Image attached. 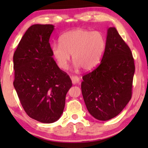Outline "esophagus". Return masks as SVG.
I'll use <instances>...</instances> for the list:
<instances>
[{
    "mask_svg": "<svg viewBox=\"0 0 148 148\" xmlns=\"http://www.w3.org/2000/svg\"><path fill=\"white\" fill-rule=\"evenodd\" d=\"M71 79L73 84H77V83L79 82L80 79L79 77L76 76V75H72V76H71Z\"/></svg>",
    "mask_w": 148,
    "mask_h": 148,
    "instance_id": "34e87169",
    "label": "esophagus"
}]
</instances>
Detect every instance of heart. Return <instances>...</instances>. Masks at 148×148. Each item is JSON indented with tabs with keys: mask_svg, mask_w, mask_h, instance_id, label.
Masks as SVG:
<instances>
[{
	"mask_svg": "<svg viewBox=\"0 0 148 148\" xmlns=\"http://www.w3.org/2000/svg\"><path fill=\"white\" fill-rule=\"evenodd\" d=\"M60 42L51 46V52L58 67L66 69L72 55L77 68L86 71L94 69L100 63L106 47L102 32L85 29L71 30L61 36Z\"/></svg>",
	"mask_w": 148,
	"mask_h": 148,
	"instance_id": "heart-1",
	"label": "heart"
}]
</instances>
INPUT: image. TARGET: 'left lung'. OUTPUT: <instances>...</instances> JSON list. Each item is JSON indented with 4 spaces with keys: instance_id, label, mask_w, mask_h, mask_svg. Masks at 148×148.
I'll return each instance as SVG.
<instances>
[{
    "instance_id": "left-lung-1",
    "label": "left lung",
    "mask_w": 148,
    "mask_h": 148,
    "mask_svg": "<svg viewBox=\"0 0 148 148\" xmlns=\"http://www.w3.org/2000/svg\"><path fill=\"white\" fill-rule=\"evenodd\" d=\"M134 73L131 49L116 28H108L100 64L82 77L83 98L90 114L100 121L117 116L131 98Z\"/></svg>"
}]
</instances>
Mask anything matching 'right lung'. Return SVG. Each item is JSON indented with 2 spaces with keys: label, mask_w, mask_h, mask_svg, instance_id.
<instances>
[{
  "label": "right lung",
  "mask_w": 148,
  "mask_h": 148,
  "mask_svg": "<svg viewBox=\"0 0 148 148\" xmlns=\"http://www.w3.org/2000/svg\"><path fill=\"white\" fill-rule=\"evenodd\" d=\"M53 30L50 24L30 26L13 55V86L20 102L28 116L43 123L59 119L72 86L52 57L49 40Z\"/></svg>",
  "instance_id": "obj_1"
}]
</instances>
